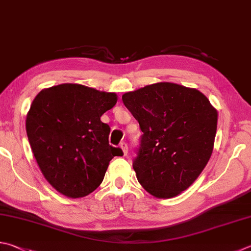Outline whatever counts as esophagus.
<instances>
[{
  "label": "esophagus",
  "instance_id": "esophagus-1",
  "mask_svg": "<svg viewBox=\"0 0 251 251\" xmlns=\"http://www.w3.org/2000/svg\"><path fill=\"white\" fill-rule=\"evenodd\" d=\"M120 148L122 150V152H124V155H126L127 154V145L126 142H122V143L120 144Z\"/></svg>",
  "mask_w": 251,
  "mask_h": 251
}]
</instances>
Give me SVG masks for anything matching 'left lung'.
Listing matches in <instances>:
<instances>
[{"instance_id":"1","label":"left lung","mask_w":251,"mask_h":251,"mask_svg":"<svg viewBox=\"0 0 251 251\" xmlns=\"http://www.w3.org/2000/svg\"><path fill=\"white\" fill-rule=\"evenodd\" d=\"M143 135L133 169L150 195L169 199L191 186L213 152L217 110L196 88L160 82L122 95Z\"/></svg>"}]
</instances>
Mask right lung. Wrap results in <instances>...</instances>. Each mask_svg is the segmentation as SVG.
<instances>
[{
    "label": "right lung",
    "instance_id": "right-lung-1",
    "mask_svg": "<svg viewBox=\"0 0 251 251\" xmlns=\"http://www.w3.org/2000/svg\"><path fill=\"white\" fill-rule=\"evenodd\" d=\"M116 93L81 84H60L38 93L26 117V132L42 175L56 191L76 199L92 193L110 160L122 156L109 144L100 117L116 105Z\"/></svg>",
    "mask_w": 251,
    "mask_h": 251
}]
</instances>
